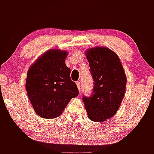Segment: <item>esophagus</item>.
I'll list each match as a JSON object with an SVG mask.
<instances>
[{
  "label": "esophagus",
  "instance_id": "34e87169",
  "mask_svg": "<svg viewBox=\"0 0 154 154\" xmlns=\"http://www.w3.org/2000/svg\"><path fill=\"white\" fill-rule=\"evenodd\" d=\"M76 85H77L79 90L80 91V89H81V83H80V82H76Z\"/></svg>",
  "mask_w": 154,
  "mask_h": 154
}]
</instances>
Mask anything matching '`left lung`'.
Segmentation results:
<instances>
[{
	"label": "left lung",
	"mask_w": 154,
	"mask_h": 154,
	"mask_svg": "<svg viewBox=\"0 0 154 154\" xmlns=\"http://www.w3.org/2000/svg\"><path fill=\"white\" fill-rule=\"evenodd\" d=\"M94 80L93 92L83 96L89 119L103 122L112 117L124 97L126 76L119 58L106 47H95L85 52Z\"/></svg>",
	"instance_id": "obj_1"
}]
</instances>
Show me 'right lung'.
<instances>
[{"instance_id":"right-lung-1","label":"right lung","mask_w":154,"mask_h":154,"mask_svg":"<svg viewBox=\"0 0 154 154\" xmlns=\"http://www.w3.org/2000/svg\"><path fill=\"white\" fill-rule=\"evenodd\" d=\"M67 55L64 50L50 49L28 69L27 93L35 112L41 117H58L71 99L79 95L77 85L70 79V69L65 63Z\"/></svg>"}]
</instances>
